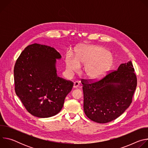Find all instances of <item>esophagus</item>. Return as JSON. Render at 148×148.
Wrapping results in <instances>:
<instances>
[{
    "instance_id": "34e87169",
    "label": "esophagus",
    "mask_w": 148,
    "mask_h": 148,
    "mask_svg": "<svg viewBox=\"0 0 148 148\" xmlns=\"http://www.w3.org/2000/svg\"><path fill=\"white\" fill-rule=\"evenodd\" d=\"M79 85V82H78V81H75V82H74L73 88H78V87Z\"/></svg>"
}]
</instances>
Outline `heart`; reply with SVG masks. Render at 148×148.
<instances>
[{"label":"heart","instance_id":"1","mask_svg":"<svg viewBox=\"0 0 148 148\" xmlns=\"http://www.w3.org/2000/svg\"><path fill=\"white\" fill-rule=\"evenodd\" d=\"M112 58L104 49L97 46H84L77 50L76 57L71 53L66 57V66L68 73L78 72L80 64L85 65L84 73L88 78L96 79L107 72L111 67Z\"/></svg>","mask_w":148,"mask_h":148}]
</instances>
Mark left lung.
I'll return each instance as SVG.
<instances>
[{
    "label": "left lung",
    "mask_w": 148,
    "mask_h": 148,
    "mask_svg": "<svg viewBox=\"0 0 148 148\" xmlns=\"http://www.w3.org/2000/svg\"><path fill=\"white\" fill-rule=\"evenodd\" d=\"M134 71L130 61L99 81L89 83L87 79H82L84 110L89 119L97 123H107L130 107L137 86Z\"/></svg>",
    "instance_id": "1"
}]
</instances>
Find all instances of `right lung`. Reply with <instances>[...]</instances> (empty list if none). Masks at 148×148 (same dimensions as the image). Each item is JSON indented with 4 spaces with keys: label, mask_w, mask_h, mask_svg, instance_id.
<instances>
[{
    "label": "right lung",
    "mask_w": 148,
    "mask_h": 148,
    "mask_svg": "<svg viewBox=\"0 0 148 148\" xmlns=\"http://www.w3.org/2000/svg\"><path fill=\"white\" fill-rule=\"evenodd\" d=\"M53 47L34 43L26 47L14 67L15 92L26 110L38 118H49L62 109L73 82L57 76Z\"/></svg>",
    "instance_id": "obj_1"
}]
</instances>
